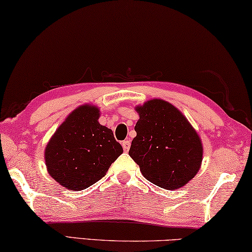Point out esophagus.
<instances>
[{
    "label": "esophagus",
    "instance_id": "esophagus-1",
    "mask_svg": "<svg viewBox=\"0 0 252 252\" xmlns=\"http://www.w3.org/2000/svg\"><path fill=\"white\" fill-rule=\"evenodd\" d=\"M130 146H131L130 140H125L122 142V147H123V150H125V151H129Z\"/></svg>",
    "mask_w": 252,
    "mask_h": 252
}]
</instances>
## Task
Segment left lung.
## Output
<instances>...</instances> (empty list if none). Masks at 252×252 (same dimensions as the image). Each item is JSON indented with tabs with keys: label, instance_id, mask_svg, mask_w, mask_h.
Segmentation results:
<instances>
[{
	"label": "left lung",
	"instance_id": "8db88e82",
	"mask_svg": "<svg viewBox=\"0 0 252 252\" xmlns=\"http://www.w3.org/2000/svg\"><path fill=\"white\" fill-rule=\"evenodd\" d=\"M139 120L129 151L143 177L165 189H177L195 177L203 160L196 130L181 111L161 98L134 107Z\"/></svg>",
	"mask_w": 252,
	"mask_h": 252
}]
</instances>
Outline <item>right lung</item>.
Wrapping results in <instances>:
<instances>
[{"instance_id": "1", "label": "right lung", "mask_w": 252, "mask_h": 252, "mask_svg": "<svg viewBox=\"0 0 252 252\" xmlns=\"http://www.w3.org/2000/svg\"><path fill=\"white\" fill-rule=\"evenodd\" d=\"M96 105L83 104L67 115L48 141V174L70 190L85 189L104 177L123 153L112 130L99 125Z\"/></svg>"}]
</instances>
